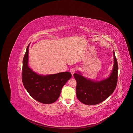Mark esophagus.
<instances>
[{
    "instance_id": "esophagus-1",
    "label": "esophagus",
    "mask_w": 133,
    "mask_h": 133,
    "mask_svg": "<svg viewBox=\"0 0 133 133\" xmlns=\"http://www.w3.org/2000/svg\"><path fill=\"white\" fill-rule=\"evenodd\" d=\"M70 73L71 74V75H72V76H73V75H74V74L76 72V69L75 68H71L70 70Z\"/></svg>"
}]
</instances>
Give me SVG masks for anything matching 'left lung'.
<instances>
[{
  "mask_svg": "<svg viewBox=\"0 0 133 133\" xmlns=\"http://www.w3.org/2000/svg\"><path fill=\"white\" fill-rule=\"evenodd\" d=\"M114 65L109 76L101 81H94L82 75L81 71L74 74L76 81V92L78 99L87 105H95L106 100L115 90L118 77V64L113 51Z\"/></svg>",
  "mask_w": 133,
  "mask_h": 133,
  "instance_id": "obj_1",
  "label": "left lung"
}]
</instances>
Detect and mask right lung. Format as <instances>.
Here are the masks:
<instances>
[{"mask_svg": "<svg viewBox=\"0 0 133 133\" xmlns=\"http://www.w3.org/2000/svg\"><path fill=\"white\" fill-rule=\"evenodd\" d=\"M27 47L23 62L22 81L30 95L36 101L49 104L55 102L59 98L62 89L71 78L69 71L50 75H40L28 66L29 46Z\"/></svg>", "mask_w": 133, "mask_h": 133, "instance_id": "1", "label": "right lung"}]
</instances>
